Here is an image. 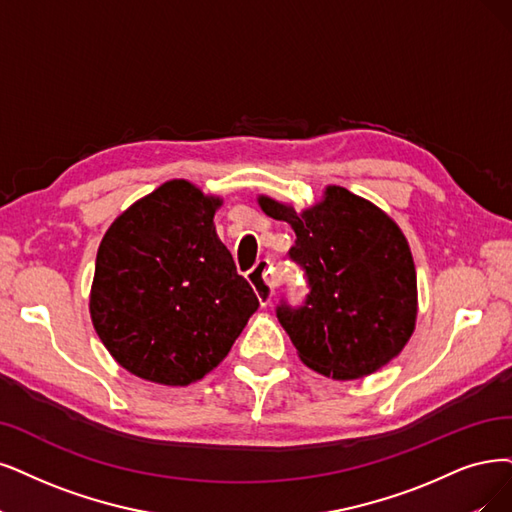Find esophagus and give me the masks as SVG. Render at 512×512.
<instances>
[{"label": "esophagus", "instance_id": "esophagus-1", "mask_svg": "<svg viewBox=\"0 0 512 512\" xmlns=\"http://www.w3.org/2000/svg\"><path fill=\"white\" fill-rule=\"evenodd\" d=\"M249 282L255 289V295L259 299L261 306H268L272 301L274 289L280 285L278 274L272 270L270 259H259L255 263V268L249 272Z\"/></svg>", "mask_w": 512, "mask_h": 512}]
</instances>
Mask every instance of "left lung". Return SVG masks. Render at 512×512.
Returning a JSON list of instances; mask_svg holds the SVG:
<instances>
[{"label": "left lung", "mask_w": 512, "mask_h": 512, "mask_svg": "<svg viewBox=\"0 0 512 512\" xmlns=\"http://www.w3.org/2000/svg\"><path fill=\"white\" fill-rule=\"evenodd\" d=\"M259 206L293 227L289 257L308 278L304 304L282 299L276 308L301 361L335 380H356L399 356L418 316V280L399 225L337 185L301 213L268 196Z\"/></svg>", "instance_id": "obj_1"}]
</instances>
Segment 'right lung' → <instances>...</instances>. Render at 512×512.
I'll use <instances>...</instances> for the list:
<instances>
[{"label":"right lung","mask_w":512,"mask_h":512,"mask_svg":"<svg viewBox=\"0 0 512 512\" xmlns=\"http://www.w3.org/2000/svg\"><path fill=\"white\" fill-rule=\"evenodd\" d=\"M221 198L166 181L105 232L90 291L103 346L132 375L164 386L202 380L230 352L259 301L219 240Z\"/></svg>","instance_id":"obj_1"}]
</instances>
